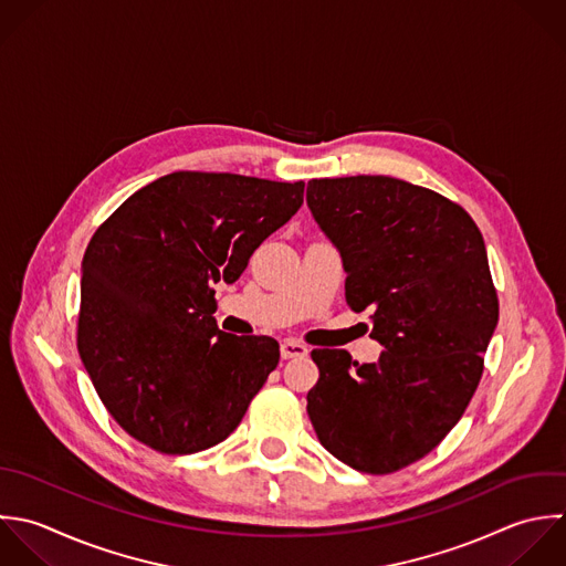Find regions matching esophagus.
<instances>
[{
	"label": "esophagus",
	"mask_w": 566,
	"mask_h": 566,
	"mask_svg": "<svg viewBox=\"0 0 566 566\" xmlns=\"http://www.w3.org/2000/svg\"><path fill=\"white\" fill-rule=\"evenodd\" d=\"M280 353H282L284 359H297V357H306V355H308V348H306L302 342L284 339L282 346H280Z\"/></svg>",
	"instance_id": "obj_1"
}]
</instances>
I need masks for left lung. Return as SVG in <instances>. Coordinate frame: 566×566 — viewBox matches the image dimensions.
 Returning <instances> with one entry per match:
<instances>
[{
    "label": "left lung",
    "mask_w": 566,
    "mask_h": 566,
    "mask_svg": "<svg viewBox=\"0 0 566 566\" xmlns=\"http://www.w3.org/2000/svg\"><path fill=\"white\" fill-rule=\"evenodd\" d=\"M306 202L342 255L348 306L373 308L386 348L377 364L313 350L306 410L335 459L390 474L430 454L479 388L499 324L485 242L463 207L390 176L315 178Z\"/></svg>",
    "instance_id": "obj_1"
}]
</instances>
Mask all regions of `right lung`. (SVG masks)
<instances>
[{
	"label": "right lung",
	"instance_id": "right-lung-1",
	"mask_svg": "<svg viewBox=\"0 0 566 566\" xmlns=\"http://www.w3.org/2000/svg\"><path fill=\"white\" fill-rule=\"evenodd\" d=\"M302 202V180L174 171L96 229L81 262L76 346L129 437L163 454H193L238 428L280 346L222 333L213 284H233Z\"/></svg>",
	"mask_w": 566,
	"mask_h": 566
}]
</instances>
